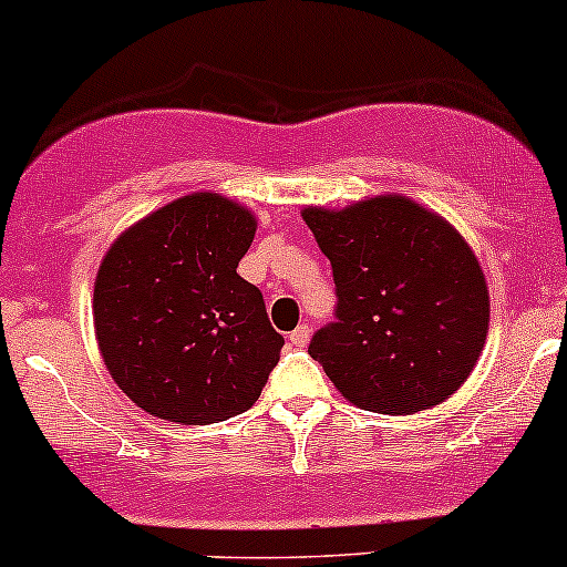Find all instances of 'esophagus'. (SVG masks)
I'll list each match as a JSON object with an SVG mask.
<instances>
[{
    "label": "esophagus",
    "mask_w": 567,
    "mask_h": 567,
    "mask_svg": "<svg viewBox=\"0 0 567 567\" xmlns=\"http://www.w3.org/2000/svg\"><path fill=\"white\" fill-rule=\"evenodd\" d=\"M309 338H311V327L309 324H298L296 330L290 332V343L298 346V349H303V346L309 343Z\"/></svg>",
    "instance_id": "esophagus-1"
}]
</instances>
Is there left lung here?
<instances>
[{"mask_svg":"<svg viewBox=\"0 0 567 567\" xmlns=\"http://www.w3.org/2000/svg\"><path fill=\"white\" fill-rule=\"evenodd\" d=\"M332 264L336 322L309 353L351 404L414 414L467 380L488 332L478 258L452 224L401 195L306 208Z\"/></svg>","mask_w":567,"mask_h":567,"instance_id":"1","label":"left lung"}]
</instances>
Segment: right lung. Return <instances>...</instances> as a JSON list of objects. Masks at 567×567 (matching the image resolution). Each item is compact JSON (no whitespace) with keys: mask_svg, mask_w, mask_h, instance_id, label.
Segmentation results:
<instances>
[{"mask_svg":"<svg viewBox=\"0 0 567 567\" xmlns=\"http://www.w3.org/2000/svg\"><path fill=\"white\" fill-rule=\"evenodd\" d=\"M256 218L195 193L136 221L94 282V330L107 370L153 417L210 425L248 412L279 361L261 290L237 275Z\"/></svg>","mask_w":567,"mask_h":567,"instance_id":"1","label":"right lung"}]
</instances>
